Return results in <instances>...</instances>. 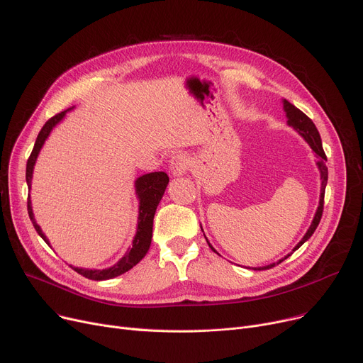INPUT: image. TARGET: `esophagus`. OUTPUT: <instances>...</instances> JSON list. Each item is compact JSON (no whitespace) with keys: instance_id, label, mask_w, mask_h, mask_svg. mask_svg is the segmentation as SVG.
Here are the masks:
<instances>
[{"instance_id":"esophagus-1","label":"esophagus","mask_w":363,"mask_h":363,"mask_svg":"<svg viewBox=\"0 0 363 363\" xmlns=\"http://www.w3.org/2000/svg\"><path fill=\"white\" fill-rule=\"evenodd\" d=\"M189 165H190V160L184 154L174 155L172 158V162H169V168H172V173L174 176H183L189 169Z\"/></svg>"}]
</instances>
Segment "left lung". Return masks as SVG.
<instances>
[{"label": "left lung", "instance_id": "1", "mask_svg": "<svg viewBox=\"0 0 363 363\" xmlns=\"http://www.w3.org/2000/svg\"><path fill=\"white\" fill-rule=\"evenodd\" d=\"M283 102H284V111H286L287 118H289L287 123H289L291 127H294V129H296L297 132H299V133L305 138V140L311 145V147L313 149V152L318 155L316 164H318L319 172H321V198H319V206H318V209H316L315 218H313V221H312L309 230L306 231L303 239H302L299 243H297V246L294 247V250H296V249H299V247L312 236L313 231L316 230V227H318V224H319V221H321L323 212H324V195H325V186H327V180H328V168H327V165H325L327 155H325L324 149H323L321 136H319V132H318V129H316V125L313 124V121H312L305 113H302L299 108H296V106H294L293 104H290L287 99H284ZM208 245H209V243H208ZM209 247H211L212 250H214V247H212L211 245H209ZM286 258H287V257H286ZM286 258H284V259H286ZM284 259L279 261L277 264L283 262ZM277 264H271V265H267V267H262V268H255V269H257V271L269 269V268L275 267Z\"/></svg>", "mask_w": 363, "mask_h": 363}]
</instances>
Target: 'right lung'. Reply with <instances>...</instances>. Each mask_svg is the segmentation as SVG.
Returning <instances> with one entry per match:
<instances>
[{
    "mask_svg": "<svg viewBox=\"0 0 363 363\" xmlns=\"http://www.w3.org/2000/svg\"><path fill=\"white\" fill-rule=\"evenodd\" d=\"M66 111H61L58 114H55L54 117H51L44 127H42L35 146L32 149V154L28 160L26 164V182L28 186L30 189V182H32V173H33V165L36 161V157L40 151L42 145H44L45 139L48 138L50 132L52 130V127L64 117ZM168 184V176L164 172H155V173H149L145 174L142 177H139L136 180V194L140 199V206H139V220H138V233L133 240V246L127 250V253L124 257L111 268L106 269H83V268H73L76 272H79L80 275L86 277L89 280H108V279H114L117 275L124 274L125 271H129L130 268H133L138 262L142 261V258L146 255L149 246H151V239H152V224H154V216L157 206L164 195L165 187ZM28 212H29V218L35 227V230L38 231L39 236L44 239L47 243V238L42 233L40 227L36 224L35 218H33V212H32V206H30V198L28 196ZM50 245V243H48Z\"/></svg>",
    "mask_w": 363,
    "mask_h": 363,
    "instance_id": "obj_1",
    "label": "right lung"
}]
</instances>
